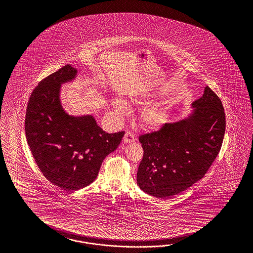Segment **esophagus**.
Here are the masks:
<instances>
[{
    "instance_id": "esophagus-1",
    "label": "esophagus",
    "mask_w": 253,
    "mask_h": 253,
    "mask_svg": "<svg viewBox=\"0 0 253 253\" xmlns=\"http://www.w3.org/2000/svg\"><path fill=\"white\" fill-rule=\"evenodd\" d=\"M134 141H135L134 135H133L130 131H127V132L125 133L124 137H123V142H124L125 144H130V143H132V142H134Z\"/></svg>"
}]
</instances>
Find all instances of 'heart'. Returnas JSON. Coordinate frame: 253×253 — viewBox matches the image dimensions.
Returning a JSON list of instances; mask_svg holds the SVG:
<instances>
[{"label": "heart", "instance_id": "heart-1", "mask_svg": "<svg viewBox=\"0 0 253 253\" xmlns=\"http://www.w3.org/2000/svg\"><path fill=\"white\" fill-rule=\"evenodd\" d=\"M143 98H133L130 101V104H143ZM113 108L119 116H124L128 109L124 102L120 99L113 101ZM169 107L168 106H151L145 107L141 114L140 121L144 127L150 130H158L164 126L169 118Z\"/></svg>", "mask_w": 253, "mask_h": 253}]
</instances>
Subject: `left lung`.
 Listing matches in <instances>:
<instances>
[{
	"label": "left lung",
	"instance_id": "1",
	"mask_svg": "<svg viewBox=\"0 0 253 253\" xmlns=\"http://www.w3.org/2000/svg\"><path fill=\"white\" fill-rule=\"evenodd\" d=\"M192 107L186 118L139 136L144 156L137 184L146 194L169 199L184 191L203 178L219 153L225 131L221 100L207 86Z\"/></svg>",
	"mask_w": 253,
	"mask_h": 253
}]
</instances>
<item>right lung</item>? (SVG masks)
I'll list each match as a JSON object with an SVG mask.
<instances>
[{
	"mask_svg": "<svg viewBox=\"0 0 253 253\" xmlns=\"http://www.w3.org/2000/svg\"><path fill=\"white\" fill-rule=\"evenodd\" d=\"M77 73L66 65L43 79L31 92L25 119L27 142L39 169L67 191L92 184L105 158L124 136V131H104L92 115L75 117L65 111L61 85L72 82Z\"/></svg>",
	"mask_w": 253,
	"mask_h": 253,
	"instance_id": "right-lung-1",
	"label": "right lung"
}]
</instances>
